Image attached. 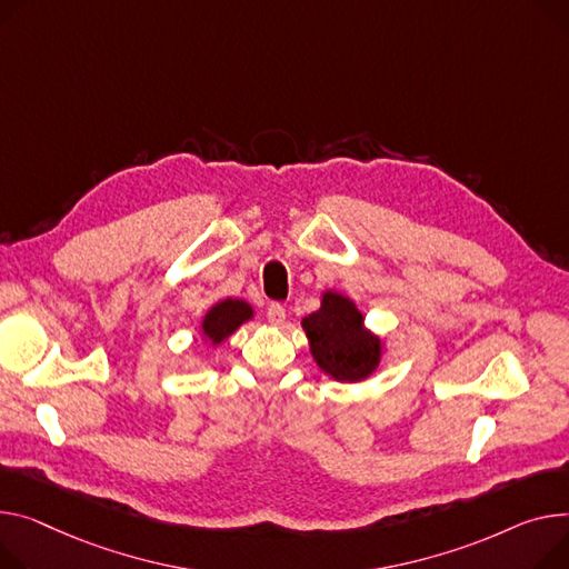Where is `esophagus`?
Wrapping results in <instances>:
<instances>
[{
    "instance_id": "obj_1",
    "label": "esophagus",
    "mask_w": 569,
    "mask_h": 569,
    "mask_svg": "<svg viewBox=\"0 0 569 569\" xmlns=\"http://www.w3.org/2000/svg\"><path fill=\"white\" fill-rule=\"evenodd\" d=\"M268 320L272 325H283L286 320V309L279 305V301H272V305L268 307Z\"/></svg>"
}]
</instances>
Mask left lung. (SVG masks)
<instances>
[{"instance_id":"left-lung-1","label":"left lung","mask_w":569,"mask_h":569,"mask_svg":"<svg viewBox=\"0 0 569 569\" xmlns=\"http://www.w3.org/2000/svg\"><path fill=\"white\" fill-rule=\"evenodd\" d=\"M318 368L336 382H366L387 355V340L366 327L355 299L338 290L320 292V309L301 320Z\"/></svg>"}]
</instances>
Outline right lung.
I'll use <instances>...</instances> for the list:
<instances>
[{"mask_svg":"<svg viewBox=\"0 0 569 569\" xmlns=\"http://www.w3.org/2000/svg\"><path fill=\"white\" fill-rule=\"evenodd\" d=\"M256 311L249 301L240 297H223L203 313L199 322V333L203 343L219 348L226 338H231L244 322L253 320Z\"/></svg>","mask_w":569,"mask_h":569,"instance_id":"add662e5","label":"right lung"}]
</instances>
